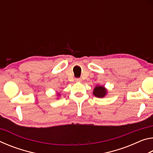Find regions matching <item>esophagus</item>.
Masks as SVG:
<instances>
[{"label": "esophagus", "mask_w": 153, "mask_h": 153, "mask_svg": "<svg viewBox=\"0 0 153 153\" xmlns=\"http://www.w3.org/2000/svg\"><path fill=\"white\" fill-rule=\"evenodd\" d=\"M76 82H82V79L81 78H77V79H76Z\"/></svg>", "instance_id": "esophagus-1"}]
</instances>
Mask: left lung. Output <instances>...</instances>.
I'll use <instances>...</instances> for the list:
<instances>
[{"label": "left lung", "instance_id": "left-lung-1", "mask_svg": "<svg viewBox=\"0 0 153 153\" xmlns=\"http://www.w3.org/2000/svg\"><path fill=\"white\" fill-rule=\"evenodd\" d=\"M107 89L104 86H101V85H97L93 90V94L98 98L105 97L107 94Z\"/></svg>", "mask_w": 153, "mask_h": 153}]
</instances>
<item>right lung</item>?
<instances>
[{"mask_svg":"<svg viewBox=\"0 0 153 153\" xmlns=\"http://www.w3.org/2000/svg\"><path fill=\"white\" fill-rule=\"evenodd\" d=\"M56 95H57L58 98H59V97H61V94H60V93H59V92H58V93H57V94H56Z\"/></svg>","mask_w":153,"mask_h":153,"instance_id":"right-lung-1","label":"right lung"}]
</instances>
